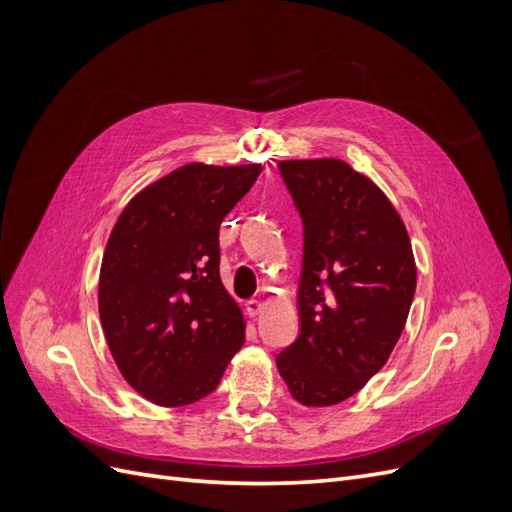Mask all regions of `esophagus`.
I'll return each mask as SVG.
<instances>
[{
	"instance_id": "34e87169",
	"label": "esophagus",
	"mask_w": 512,
	"mask_h": 512,
	"mask_svg": "<svg viewBox=\"0 0 512 512\" xmlns=\"http://www.w3.org/2000/svg\"><path fill=\"white\" fill-rule=\"evenodd\" d=\"M245 309H247V314H250V316H258L262 312V301L260 299L245 301Z\"/></svg>"
}]
</instances>
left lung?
<instances>
[{"label":"left lung","instance_id":"obj_1","mask_svg":"<svg viewBox=\"0 0 512 512\" xmlns=\"http://www.w3.org/2000/svg\"><path fill=\"white\" fill-rule=\"evenodd\" d=\"M303 230L301 333L277 354L290 395L335 406L389 361L416 290L408 230L386 194L337 158L277 164Z\"/></svg>","mask_w":512,"mask_h":512}]
</instances>
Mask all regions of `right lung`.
<instances>
[{"label": "right lung", "mask_w": 512, "mask_h": 512, "mask_svg": "<svg viewBox=\"0 0 512 512\" xmlns=\"http://www.w3.org/2000/svg\"><path fill=\"white\" fill-rule=\"evenodd\" d=\"M262 166L192 162L138 192L108 237L98 309L132 389L158 406L207 397L245 342L241 307L220 280V224Z\"/></svg>", "instance_id": "1"}]
</instances>
